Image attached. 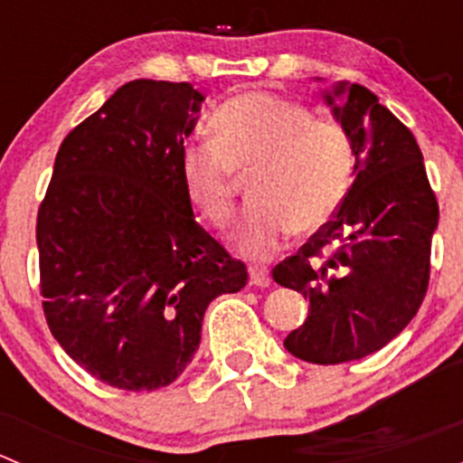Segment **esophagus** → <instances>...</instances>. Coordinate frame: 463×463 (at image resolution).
<instances>
[{
  "instance_id": "1",
  "label": "esophagus",
  "mask_w": 463,
  "mask_h": 463,
  "mask_svg": "<svg viewBox=\"0 0 463 463\" xmlns=\"http://www.w3.org/2000/svg\"><path fill=\"white\" fill-rule=\"evenodd\" d=\"M249 273H250V284H255V287L266 288L270 284L269 269H264V266H250Z\"/></svg>"
}]
</instances>
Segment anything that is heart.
Instances as JSON below:
<instances>
[{
    "instance_id": "b5f03b06",
    "label": "heart",
    "mask_w": 463,
    "mask_h": 463,
    "mask_svg": "<svg viewBox=\"0 0 463 463\" xmlns=\"http://www.w3.org/2000/svg\"><path fill=\"white\" fill-rule=\"evenodd\" d=\"M210 128L214 141L185 143L181 179L194 208L226 226L235 213V172L258 167L250 185L255 205L235 231L237 249L249 258H270L293 231H318L352 188V138L300 102L269 91L241 93L214 111Z\"/></svg>"
}]
</instances>
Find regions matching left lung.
Listing matches in <instances>:
<instances>
[{"mask_svg":"<svg viewBox=\"0 0 463 463\" xmlns=\"http://www.w3.org/2000/svg\"><path fill=\"white\" fill-rule=\"evenodd\" d=\"M322 98L356 149L354 184L334 222L275 266L273 279L309 300L287 352L338 365L385 347L417 316L439 205L412 132L370 89L338 82ZM322 252L330 258L318 262Z\"/></svg>","mask_w":463,"mask_h":463,"instance_id":"left-lung-1","label":"left lung"}]
</instances>
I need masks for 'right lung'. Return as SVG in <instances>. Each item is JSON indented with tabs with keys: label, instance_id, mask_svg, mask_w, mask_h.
Listing matches in <instances>:
<instances>
[{
	"label": "right lung",
	"instance_id": "1",
	"mask_svg": "<svg viewBox=\"0 0 463 463\" xmlns=\"http://www.w3.org/2000/svg\"><path fill=\"white\" fill-rule=\"evenodd\" d=\"M203 93L128 82L69 132L37 213L44 316L64 352L129 392L181 376L210 302L249 273L197 223L181 179Z\"/></svg>",
	"mask_w": 463,
	"mask_h": 463
}]
</instances>
